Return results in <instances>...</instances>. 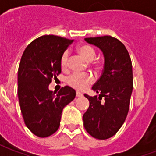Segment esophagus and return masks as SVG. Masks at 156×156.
<instances>
[{
	"mask_svg": "<svg viewBox=\"0 0 156 156\" xmlns=\"http://www.w3.org/2000/svg\"><path fill=\"white\" fill-rule=\"evenodd\" d=\"M82 96H83V94H81V93H80V92H77V93H76V97H82Z\"/></svg>",
	"mask_w": 156,
	"mask_h": 156,
	"instance_id": "34e87169",
	"label": "esophagus"
}]
</instances>
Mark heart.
Here are the masks:
<instances>
[{
    "mask_svg": "<svg viewBox=\"0 0 156 156\" xmlns=\"http://www.w3.org/2000/svg\"><path fill=\"white\" fill-rule=\"evenodd\" d=\"M77 51L82 58H83L88 62H91L96 56V51L91 45H81L78 47ZM68 60H69V53L68 51H65L62 54L60 58V66L62 69L65 70L68 68ZM101 66L102 63L100 61H95L92 63V67L94 68H100ZM93 83H94V78L89 73H83V74L73 73L67 78V83L70 87L77 90H84Z\"/></svg>",
    "mask_w": 156,
    "mask_h": 156,
    "instance_id": "obj_1",
    "label": "heart"
}]
</instances>
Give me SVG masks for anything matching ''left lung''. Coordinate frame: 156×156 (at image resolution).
Here are the masks:
<instances>
[{
  "label": "left lung",
  "mask_w": 156,
  "mask_h": 156,
  "mask_svg": "<svg viewBox=\"0 0 156 156\" xmlns=\"http://www.w3.org/2000/svg\"><path fill=\"white\" fill-rule=\"evenodd\" d=\"M85 41L100 48L105 65L100 78L93 86L99 96L90 97L89 107L83 116L86 131L98 140L114 136L127 117L133 90L130 56L119 39L111 36L87 37Z\"/></svg>",
  "instance_id": "8db88e82"
}]
</instances>
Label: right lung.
I'll use <instances>...</instances> for the list:
<instances>
[{
	"mask_svg": "<svg viewBox=\"0 0 156 156\" xmlns=\"http://www.w3.org/2000/svg\"><path fill=\"white\" fill-rule=\"evenodd\" d=\"M73 40L44 35L32 41L22 54L18 68L19 104L29 130L41 138L58 130L62 112L74 99L76 92L65 86L57 95L48 86L61 73L60 58Z\"/></svg>",
	"mask_w": 156,
	"mask_h": 156,
	"instance_id": "right-lung-1",
	"label": "right lung"
}]
</instances>
